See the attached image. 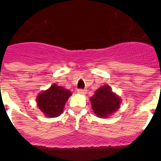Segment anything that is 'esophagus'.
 <instances>
[{
	"mask_svg": "<svg viewBox=\"0 0 161 161\" xmlns=\"http://www.w3.org/2000/svg\"><path fill=\"white\" fill-rule=\"evenodd\" d=\"M86 92H87V91H86L85 89H78V93H79V94H85Z\"/></svg>",
	"mask_w": 161,
	"mask_h": 161,
	"instance_id": "34e87169",
	"label": "esophagus"
}]
</instances>
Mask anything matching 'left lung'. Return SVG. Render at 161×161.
Here are the masks:
<instances>
[{"instance_id":"obj_1","label":"left lung","mask_w":161,"mask_h":161,"mask_svg":"<svg viewBox=\"0 0 161 161\" xmlns=\"http://www.w3.org/2000/svg\"><path fill=\"white\" fill-rule=\"evenodd\" d=\"M93 112L100 118H108L119 108L121 99L112 92L109 86L104 85L95 91L90 98Z\"/></svg>"}]
</instances>
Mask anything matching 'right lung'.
Masks as SVG:
<instances>
[{"mask_svg":"<svg viewBox=\"0 0 161 161\" xmlns=\"http://www.w3.org/2000/svg\"><path fill=\"white\" fill-rule=\"evenodd\" d=\"M72 95L70 91L57 84L52 85L36 97L37 106L47 117H58L63 113L66 102Z\"/></svg>","mask_w":161,"mask_h":161,"instance_id":"obj_1","label":"right lung"}]
</instances>
